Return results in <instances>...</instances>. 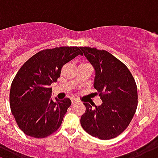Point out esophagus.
Segmentation results:
<instances>
[{
    "mask_svg": "<svg viewBox=\"0 0 158 158\" xmlns=\"http://www.w3.org/2000/svg\"><path fill=\"white\" fill-rule=\"evenodd\" d=\"M71 102H72V105H74V104H76V103L78 102V100H77V99H74V98H73V99L71 100Z\"/></svg>",
    "mask_w": 158,
    "mask_h": 158,
    "instance_id": "1",
    "label": "esophagus"
}]
</instances>
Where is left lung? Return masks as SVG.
<instances>
[{
	"instance_id": "obj_1",
	"label": "left lung",
	"mask_w": 158,
	"mask_h": 158,
	"mask_svg": "<svg viewBox=\"0 0 158 158\" xmlns=\"http://www.w3.org/2000/svg\"><path fill=\"white\" fill-rule=\"evenodd\" d=\"M95 70L94 87L101 106L86 107L80 123L85 131L101 140L121 135L129 126L137 108V87L128 68L106 50L80 47Z\"/></svg>"
}]
</instances>
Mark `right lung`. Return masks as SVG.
I'll list each match as a JSON object with an SVG mask.
<instances>
[{
    "label": "right lung",
    "instance_id": "1",
    "mask_svg": "<svg viewBox=\"0 0 158 158\" xmlns=\"http://www.w3.org/2000/svg\"><path fill=\"white\" fill-rule=\"evenodd\" d=\"M79 54L78 47L42 50L18 70L10 85V107L17 126L27 135L45 138L60 127L71 100L52 101L51 85L60 77L64 64Z\"/></svg>",
    "mask_w": 158,
    "mask_h": 158
}]
</instances>
